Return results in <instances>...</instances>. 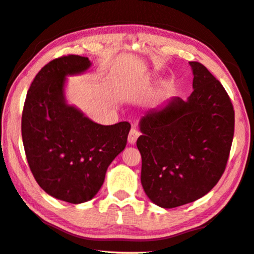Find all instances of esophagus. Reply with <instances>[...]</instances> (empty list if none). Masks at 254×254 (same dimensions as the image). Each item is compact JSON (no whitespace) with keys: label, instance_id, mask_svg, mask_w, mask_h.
I'll list each match as a JSON object with an SVG mask.
<instances>
[{"label":"esophagus","instance_id":"1","mask_svg":"<svg viewBox=\"0 0 254 254\" xmlns=\"http://www.w3.org/2000/svg\"><path fill=\"white\" fill-rule=\"evenodd\" d=\"M140 136V132L136 130V128H131L130 133H128V136H127V141L130 144H135L137 137Z\"/></svg>","mask_w":254,"mask_h":254}]
</instances>
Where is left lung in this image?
<instances>
[{
	"instance_id": "8db88e82",
	"label": "left lung",
	"mask_w": 254,
	"mask_h": 254,
	"mask_svg": "<svg viewBox=\"0 0 254 254\" xmlns=\"http://www.w3.org/2000/svg\"><path fill=\"white\" fill-rule=\"evenodd\" d=\"M192 93L171 97L139 122L141 184L153 204L174 208L201 198L224 173L234 134V110L207 68L189 62Z\"/></svg>"
}]
</instances>
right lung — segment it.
Returning <instances> with one entry per match:
<instances>
[{
    "mask_svg": "<svg viewBox=\"0 0 254 254\" xmlns=\"http://www.w3.org/2000/svg\"><path fill=\"white\" fill-rule=\"evenodd\" d=\"M92 66L87 57L64 56L33 79L22 113V141L34 179L47 194L80 204L96 196L106 170L127 145L131 126H102L68 104V76Z\"/></svg>",
    "mask_w": 254,
    "mask_h": 254,
    "instance_id": "add662e5",
    "label": "right lung"
}]
</instances>
